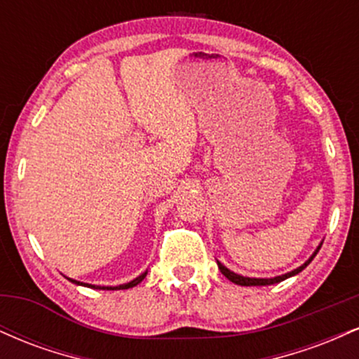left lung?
Masks as SVG:
<instances>
[{
  "mask_svg": "<svg viewBox=\"0 0 359 359\" xmlns=\"http://www.w3.org/2000/svg\"><path fill=\"white\" fill-rule=\"evenodd\" d=\"M320 246H323V243H320V245L317 246L314 253L311 255V258H309L306 263H302V265H300L299 269H295V270H292V271H287V273H283V275H278V277H271V278H255V277H243V275H238V273H234V271H231V270H229V269H226V266L222 265L221 262H217V269L221 270V273L224 275V277L228 278L229 282L236 283V285H241V287H262V285H273V283H280V282H283V280H287V278L294 277V275L300 273V271H302L304 269H306V266L309 265V263H311L312 259H314V257H316V255H317V251L320 250Z\"/></svg>",
  "mask_w": 359,
  "mask_h": 359,
  "instance_id": "left-lung-1",
  "label": "left lung"
}]
</instances>
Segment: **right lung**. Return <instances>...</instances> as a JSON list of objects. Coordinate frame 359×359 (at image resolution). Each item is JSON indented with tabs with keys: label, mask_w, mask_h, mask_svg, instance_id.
<instances>
[{
	"label": "right lung",
	"mask_w": 359,
	"mask_h": 359,
	"mask_svg": "<svg viewBox=\"0 0 359 359\" xmlns=\"http://www.w3.org/2000/svg\"><path fill=\"white\" fill-rule=\"evenodd\" d=\"M147 273H148V270H145L143 271L142 275H138L137 278H133L131 280V282H128V283H121V285H116V287H104V285H90V283H84V282H79V280H72V278H69L67 277V280H71L72 283H76V285H82V287H89V288H96V290H126V288H131V287H137L140 282H142L143 278L147 277Z\"/></svg>",
	"instance_id": "1"
}]
</instances>
